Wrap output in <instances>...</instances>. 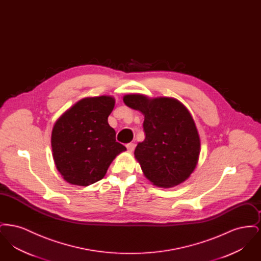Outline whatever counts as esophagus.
Instances as JSON below:
<instances>
[{"mask_svg": "<svg viewBox=\"0 0 261 261\" xmlns=\"http://www.w3.org/2000/svg\"><path fill=\"white\" fill-rule=\"evenodd\" d=\"M126 148L128 149V151H133L134 149H135V144H133V143H129V144H127L126 145Z\"/></svg>", "mask_w": 261, "mask_h": 261, "instance_id": "esophagus-1", "label": "esophagus"}]
</instances>
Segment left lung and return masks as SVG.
Instances as JSON below:
<instances>
[{"label":"left lung","instance_id":"1","mask_svg":"<svg viewBox=\"0 0 261 261\" xmlns=\"http://www.w3.org/2000/svg\"><path fill=\"white\" fill-rule=\"evenodd\" d=\"M125 105L142 112L146 138L134 155L145 177L161 188L177 186L190 177L199 162L200 139L192 114L177 99L128 94Z\"/></svg>","mask_w":261,"mask_h":261}]
</instances>
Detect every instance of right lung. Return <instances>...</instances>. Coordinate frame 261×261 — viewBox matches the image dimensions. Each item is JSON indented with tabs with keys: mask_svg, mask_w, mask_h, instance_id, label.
<instances>
[{
	"mask_svg": "<svg viewBox=\"0 0 261 261\" xmlns=\"http://www.w3.org/2000/svg\"><path fill=\"white\" fill-rule=\"evenodd\" d=\"M115 99L87 97L62 113L53 127L50 145L58 171L69 184L87 187L105 177L122 151L108 122Z\"/></svg>",
	"mask_w": 261,
	"mask_h": 261,
	"instance_id": "right-lung-1",
	"label": "right lung"
}]
</instances>
